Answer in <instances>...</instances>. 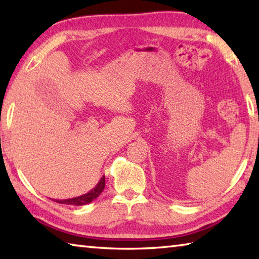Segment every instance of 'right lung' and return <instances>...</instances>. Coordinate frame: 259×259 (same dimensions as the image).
I'll return each mask as SVG.
<instances>
[{
    "label": "right lung",
    "instance_id": "right-lung-1",
    "mask_svg": "<svg viewBox=\"0 0 259 259\" xmlns=\"http://www.w3.org/2000/svg\"><path fill=\"white\" fill-rule=\"evenodd\" d=\"M105 188V176L100 178V181L98 182L97 185H96L93 190L89 191L85 194L76 196V198H72V199H66V200H54L56 202L61 203V204H72V205H84L90 202H93L95 199H97L100 193L103 192Z\"/></svg>",
    "mask_w": 259,
    "mask_h": 259
}]
</instances>
